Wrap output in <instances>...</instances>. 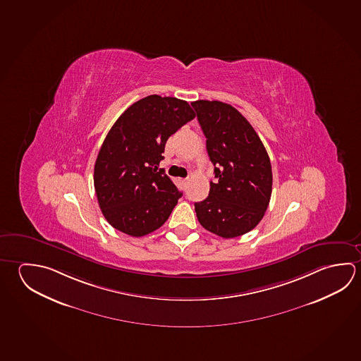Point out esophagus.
<instances>
[{
    "label": "esophagus",
    "mask_w": 361,
    "mask_h": 361,
    "mask_svg": "<svg viewBox=\"0 0 361 361\" xmlns=\"http://www.w3.org/2000/svg\"><path fill=\"white\" fill-rule=\"evenodd\" d=\"M178 181H180V183H181L183 186H186V185L189 183V178H180Z\"/></svg>",
    "instance_id": "obj_1"
}]
</instances>
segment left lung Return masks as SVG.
Wrapping results in <instances>:
<instances>
[{
  "mask_svg": "<svg viewBox=\"0 0 361 361\" xmlns=\"http://www.w3.org/2000/svg\"><path fill=\"white\" fill-rule=\"evenodd\" d=\"M207 138L216 181L209 196L195 202L197 221L209 232L234 238L259 224L269 207L271 164L252 126L232 105L221 102H191Z\"/></svg>",
  "mask_w": 361,
  "mask_h": 361,
  "instance_id": "left-lung-1",
  "label": "left lung"
}]
</instances>
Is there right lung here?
I'll return each instance as SVG.
<instances>
[{
	"label": "right lung",
	"mask_w": 361,
	"mask_h": 361,
	"mask_svg": "<svg viewBox=\"0 0 361 361\" xmlns=\"http://www.w3.org/2000/svg\"><path fill=\"white\" fill-rule=\"evenodd\" d=\"M194 118L188 102L149 95L115 121L94 170L97 202L115 229L142 237L169 219L183 192L157 166L169 137Z\"/></svg>",
	"instance_id": "add662e5"
}]
</instances>
